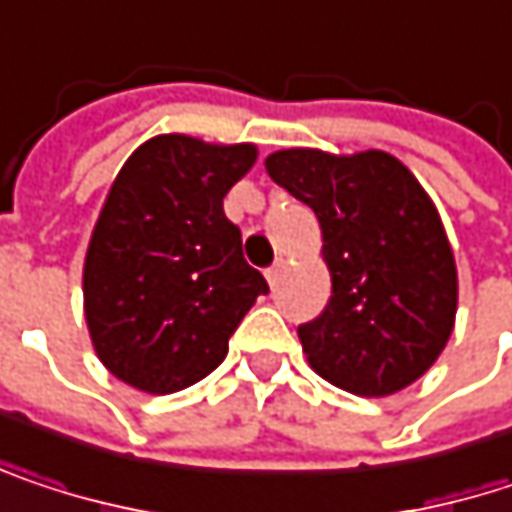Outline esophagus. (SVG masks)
Masks as SVG:
<instances>
[{
    "label": "esophagus",
    "mask_w": 512,
    "mask_h": 512,
    "mask_svg": "<svg viewBox=\"0 0 512 512\" xmlns=\"http://www.w3.org/2000/svg\"><path fill=\"white\" fill-rule=\"evenodd\" d=\"M281 269H284V263L278 260V263H272L269 269H266V281H269V287L275 290L278 287V278H281Z\"/></svg>",
    "instance_id": "34e87169"
}]
</instances>
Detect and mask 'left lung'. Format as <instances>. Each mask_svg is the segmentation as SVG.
<instances>
[{
	"instance_id": "1",
	"label": "left lung",
	"mask_w": 512,
	"mask_h": 512,
	"mask_svg": "<svg viewBox=\"0 0 512 512\" xmlns=\"http://www.w3.org/2000/svg\"><path fill=\"white\" fill-rule=\"evenodd\" d=\"M266 172L322 228L331 299L299 325L313 372L363 398L422 378L454 328L457 266L416 175L378 149H281L266 158Z\"/></svg>"
}]
</instances>
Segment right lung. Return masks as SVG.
<instances>
[{
  "mask_svg": "<svg viewBox=\"0 0 512 512\" xmlns=\"http://www.w3.org/2000/svg\"><path fill=\"white\" fill-rule=\"evenodd\" d=\"M255 161L252 143L158 134L122 163L84 257V319L119 381L152 395L193 387L269 293L222 210Z\"/></svg>",
  "mask_w": 512,
  "mask_h": 512,
  "instance_id": "obj_1",
  "label": "right lung"
}]
</instances>
